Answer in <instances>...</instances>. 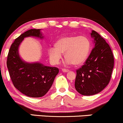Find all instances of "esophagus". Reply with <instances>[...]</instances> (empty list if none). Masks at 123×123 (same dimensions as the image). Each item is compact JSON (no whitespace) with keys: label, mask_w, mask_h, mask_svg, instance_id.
<instances>
[{"label":"esophagus","mask_w":123,"mask_h":123,"mask_svg":"<svg viewBox=\"0 0 123 123\" xmlns=\"http://www.w3.org/2000/svg\"><path fill=\"white\" fill-rule=\"evenodd\" d=\"M62 70L63 71V72H68V70L67 69V68H62Z\"/></svg>","instance_id":"34e87169"}]
</instances>
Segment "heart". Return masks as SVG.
<instances>
[{"mask_svg":"<svg viewBox=\"0 0 123 123\" xmlns=\"http://www.w3.org/2000/svg\"><path fill=\"white\" fill-rule=\"evenodd\" d=\"M55 47L48 49L49 56L53 64H59L62 59V53H64L67 64L80 65L88 57L91 42L84 36H70L60 38L55 43Z\"/></svg>","mask_w":123,"mask_h":123,"instance_id":"heart-1","label":"heart"}]
</instances>
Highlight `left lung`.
I'll return each mask as SVG.
<instances>
[{
  "label": "left lung",
  "mask_w": 123,
  "mask_h": 123,
  "mask_svg": "<svg viewBox=\"0 0 123 123\" xmlns=\"http://www.w3.org/2000/svg\"><path fill=\"white\" fill-rule=\"evenodd\" d=\"M95 47L84 64L76 70L75 88L83 96L100 93L107 86L114 67V56L107 43L93 30Z\"/></svg>",
  "instance_id": "left-lung-1"
}]
</instances>
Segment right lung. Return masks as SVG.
I'll use <instances>...</instances> for the list:
<instances>
[{
    "instance_id": "1",
    "label": "right lung",
    "mask_w": 123,
    "mask_h": 123,
    "mask_svg": "<svg viewBox=\"0 0 123 123\" xmlns=\"http://www.w3.org/2000/svg\"><path fill=\"white\" fill-rule=\"evenodd\" d=\"M40 29H30L15 39L9 50L7 67L13 84L19 92L30 97H41L47 93L55 78L59 73L57 67L43 66L39 63H27L22 61L18 47L25 37L43 38Z\"/></svg>"
}]
</instances>
